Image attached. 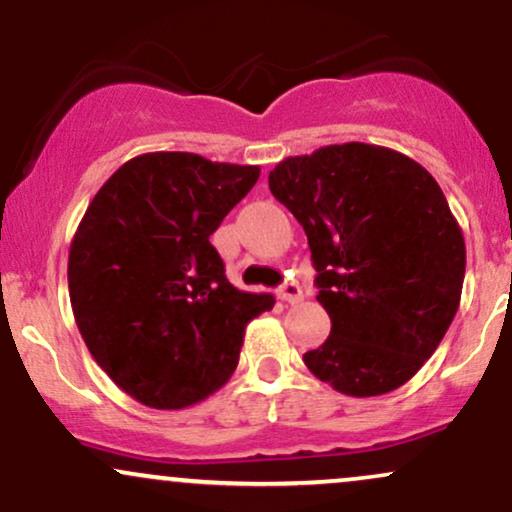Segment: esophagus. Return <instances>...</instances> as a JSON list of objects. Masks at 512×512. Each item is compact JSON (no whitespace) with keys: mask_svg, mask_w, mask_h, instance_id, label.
Instances as JSON below:
<instances>
[{"mask_svg":"<svg viewBox=\"0 0 512 512\" xmlns=\"http://www.w3.org/2000/svg\"><path fill=\"white\" fill-rule=\"evenodd\" d=\"M279 298H281V301L291 303V305H293V303H301V301H303L301 286L293 284V281H286V284L279 289Z\"/></svg>","mask_w":512,"mask_h":512,"instance_id":"34e87169","label":"esophagus"}]
</instances>
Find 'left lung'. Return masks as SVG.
I'll return each mask as SVG.
<instances>
[{
	"label": "left lung",
	"instance_id": "left-lung-1",
	"mask_svg": "<svg viewBox=\"0 0 512 512\" xmlns=\"http://www.w3.org/2000/svg\"><path fill=\"white\" fill-rule=\"evenodd\" d=\"M269 190L308 236L332 320L305 366L349 397L397 390L460 308L467 252L440 185L399 151L349 142L284 158Z\"/></svg>",
	"mask_w": 512,
	"mask_h": 512
}]
</instances>
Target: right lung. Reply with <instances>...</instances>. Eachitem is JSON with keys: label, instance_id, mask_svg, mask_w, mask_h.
<instances>
[{"label": "right lung", "instance_id": "1", "mask_svg": "<svg viewBox=\"0 0 512 512\" xmlns=\"http://www.w3.org/2000/svg\"><path fill=\"white\" fill-rule=\"evenodd\" d=\"M260 166L185 151L120 166L88 204L69 248V301L110 380L151 409L202 402L233 375L245 325L272 310L240 291L209 243Z\"/></svg>", "mask_w": 512, "mask_h": 512}]
</instances>
